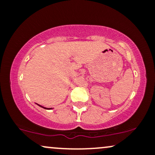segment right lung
<instances>
[{
	"mask_svg": "<svg viewBox=\"0 0 155 155\" xmlns=\"http://www.w3.org/2000/svg\"><path fill=\"white\" fill-rule=\"evenodd\" d=\"M37 105H38V106H40V107H42V108H45V109H51V108H46V107H44V106H41V105H39V104H37Z\"/></svg>",
	"mask_w": 155,
	"mask_h": 155,
	"instance_id": "obj_1",
	"label": "right lung"
}]
</instances>
